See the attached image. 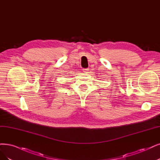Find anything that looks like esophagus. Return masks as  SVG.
<instances>
[{
    "label": "esophagus",
    "instance_id": "esophagus-1",
    "mask_svg": "<svg viewBox=\"0 0 160 160\" xmlns=\"http://www.w3.org/2000/svg\"><path fill=\"white\" fill-rule=\"evenodd\" d=\"M90 69L89 68H84V69H83V72H84V73H86V74H88V72H89V70Z\"/></svg>",
    "mask_w": 160,
    "mask_h": 160
}]
</instances>
